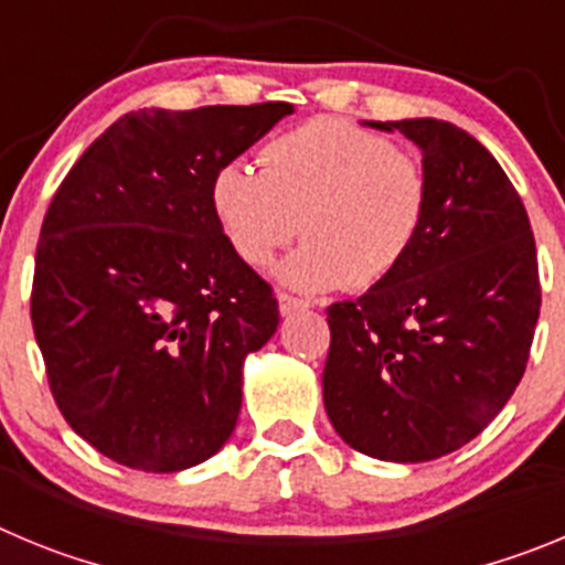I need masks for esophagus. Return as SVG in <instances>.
Segmentation results:
<instances>
[{"instance_id":"1","label":"esophagus","mask_w":565,"mask_h":565,"mask_svg":"<svg viewBox=\"0 0 565 565\" xmlns=\"http://www.w3.org/2000/svg\"><path fill=\"white\" fill-rule=\"evenodd\" d=\"M277 302H279V313H282V317L299 311V308H308L306 299H299V297H294V294H286V291L277 294Z\"/></svg>"}]
</instances>
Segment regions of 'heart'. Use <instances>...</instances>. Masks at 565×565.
<instances>
[{
	"mask_svg": "<svg viewBox=\"0 0 565 565\" xmlns=\"http://www.w3.org/2000/svg\"><path fill=\"white\" fill-rule=\"evenodd\" d=\"M259 172L226 163L212 178V212L246 266H266L297 234L279 268L302 291H367L402 268L427 226L430 172L384 135L339 118H313L257 154Z\"/></svg>",
	"mask_w": 565,
	"mask_h": 565,
	"instance_id": "1",
	"label": "heart"
}]
</instances>
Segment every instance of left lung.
<instances>
[{
    "mask_svg": "<svg viewBox=\"0 0 565 565\" xmlns=\"http://www.w3.org/2000/svg\"><path fill=\"white\" fill-rule=\"evenodd\" d=\"M371 127L418 143L430 214L398 271L328 308L322 398L353 450L433 461L472 441L526 371L541 317L535 234L501 163L456 124Z\"/></svg>",
    "mask_w": 565,
    "mask_h": 565,
    "instance_id": "1",
    "label": "left lung"
}]
</instances>
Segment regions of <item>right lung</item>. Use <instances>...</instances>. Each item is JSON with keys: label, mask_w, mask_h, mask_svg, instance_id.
<instances>
[{"label": "right lung", "mask_w": 565, "mask_h": 565, "mask_svg": "<svg viewBox=\"0 0 565 565\" xmlns=\"http://www.w3.org/2000/svg\"><path fill=\"white\" fill-rule=\"evenodd\" d=\"M294 107L138 109L70 169L44 214L30 319L64 422L102 456L178 472L221 450L243 362L279 326L223 237L212 178Z\"/></svg>", "instance_id": "add662e5"}]
</instances>
